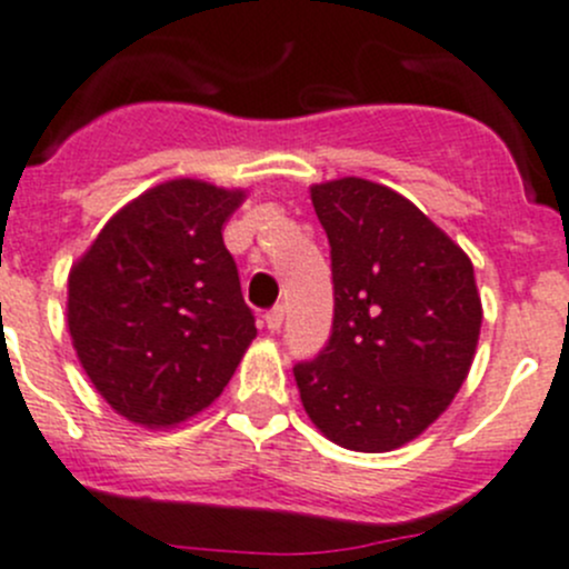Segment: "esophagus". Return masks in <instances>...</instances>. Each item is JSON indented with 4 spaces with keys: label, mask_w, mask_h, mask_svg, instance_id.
Masks as SVG:
<instances>
[{
    "label": "esophagus",
    "mask_w": 569,
    "mask_h": 569,
    "mask_svg": "<svg viewBox=\"0 0 569 569\" xmlns=\"http://www.w3.org/2000/svg\"><path fill=\"white\" fill-rule=\"evenodd\" d=\"M280 325H283V306H274L272 311H267V328L278 333Z\"/></svg>",
    "instance_id": "1"
}]
</instances>
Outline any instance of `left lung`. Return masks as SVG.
<instances>
[{
    "mask_svg": "<svg viewBox=\"0 0 569 569\" xmlns=\"http://www.w3.org/2000/svg\"><path fill=\"white\" fill-rule=\"evenodd\" d=\"M330 241L333 330L295 363L311 422L339 448L386 453L417 439L453 402L481 333L467 252L386 186H311Z\"/></svg>",
    "mask_w": 569,
    "mask_h": 569,
    "instance_id": "left-lung-1",
    "label": "left lung"
}]
</instances>
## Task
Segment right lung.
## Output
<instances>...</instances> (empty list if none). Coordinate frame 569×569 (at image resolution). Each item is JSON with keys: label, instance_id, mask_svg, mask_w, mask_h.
<instances>
[{"label": "right lung", "instance_id": "obj_1", "mask_svg": "<svg viewBox=\"0 0 569 569\" xmlns=\"http://www.w3.org/2000/svg\"><path fill=\"white\" fill-rule=\"evenodd\" d=\"M244 191L169 180L127 202L69 272L71 345L113 411L169 428L211 406L256 339L222 224Z\"/></svg>", "mask_w": 569, "mask_h": 569}]
</instances>
